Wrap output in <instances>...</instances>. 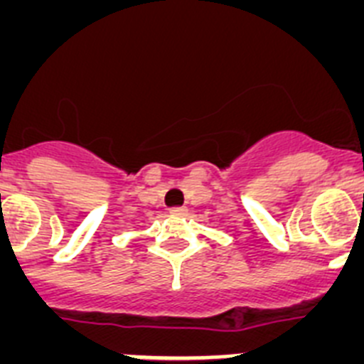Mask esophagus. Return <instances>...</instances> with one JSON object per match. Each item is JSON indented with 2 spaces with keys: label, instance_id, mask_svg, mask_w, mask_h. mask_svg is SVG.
<instances>
[{
  "label": "esophagus",
  "instance_id": "esophagus-1",
  "mask_svg": "<svg viewBox=\"0 0 364 364\" xmlns=\"http://www.w3.org/2000/svg\"><path fill=\"white\" fill-rule=\"evenodd\" d=\"M169 213L176 215V217H184V215L188 213V210H186V208H173V210H169Z\"/></svg>",
  "mask_w": 364,
  "mask_h": 364
}]
</instances>
